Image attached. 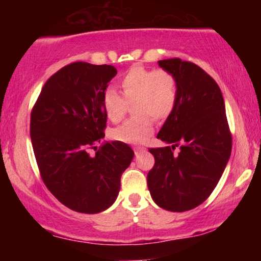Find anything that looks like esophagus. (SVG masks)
Listing matches in <instances>:
<instances>
[{
    "mask_svg": "<svg viewBox=\"0 0 261 261\" xmlns=\"http://www.w3.org/2000/svg\"><path fill=\"white\" fill-rule=\"evenodd\" d=\"M134 151H135V154H140L142 153V152L146 151L145 147H141V146H136V147H134Z\"/></svg>",
    "mask_w": 261,
    "mask_h": 261,
    "instance_id": "1",
    "label": "esophagus"
}]
</instances>
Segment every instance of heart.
I'll use <instances>...</instances> for the list:
<instances>
[{"label":"heart","mask_w":261,"mask_h":261,"mask_svg":"<svg viewBox=\"0 0 261 261\" xmlns=\"http://www.w3.org/2000/svg\"><path fill=\"white\" fill-rule=\"evenodd\" d=\"M121 94L107 88L101 104L110 121L118 122L124 118L127 103H133L135 116L112 130L113 139L125 143H142L154 130L157 120L167 119L175 109L179 87L176 77L167 70H154L143 66H133L120 77Z\"/></svg>","instance_id":"obj_1"}]
</instances>
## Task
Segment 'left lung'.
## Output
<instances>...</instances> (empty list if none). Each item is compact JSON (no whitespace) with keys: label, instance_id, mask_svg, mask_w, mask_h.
Returning <instances> with one entry per match:
<instances>
[{"label":"left lung","instance_id":"left-lung-1","mask_svg":"<svg viewBox=\"0 0 261 261\" xmlns=\"http://www.w3.org/2000/svg\"><path fill=\"white\" fill-rule=\"evenodd\" d=\"M158 65L176 77L179 94L175 109L157 135L168 146L149 148L154 166L147 185L160 207L184 212L201 205L216 188L230 157L232 135L216 81L178 58L161 60ZM178 145L179 152L174 154Z\"/></svg>","mask_w":261,"mask_h":261}]
</instances>
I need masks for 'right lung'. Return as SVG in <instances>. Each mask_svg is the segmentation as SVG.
Returning <instances> with one entry per match:
<instances>
[{
	"label": "right lung",
	"instance_id": "right-lung-1",
	"mask_svg": "<svg viewBox=\"0 0 261 261\" xmlns=\"http://www.w3.org/2000/svg\"><path fill=\"white\" fill-rule=\"evenodd\" d=\"M118 73L110 65L73 62L46 81L31 115V139L44 184L60 202L81 214L113 205L134 151L120 141L106 142L101 98Z\"/></svg>",
	"mask_w": 261,
	"mask_h": 261
}]
</instances>
